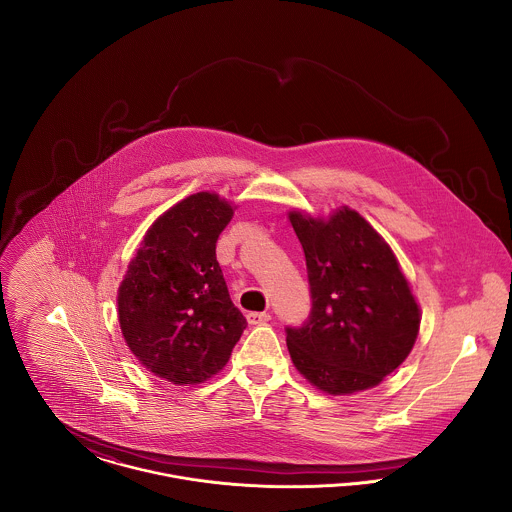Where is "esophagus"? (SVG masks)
<instances>
[{
    "label": "esophagus",
    "mask_w": 512,
    "mask_h": 512,
    "mask_svg": "<svg viewBox=\"0 0 512 512\" xmlns=\"http://www.w3.org/2000/svg\"><path fill=\"white\" fill-rule=\"evenodd\" d=\"M247 322L253 324V326H261V324H267L270 320L268 313H247Z\"/></svg>",
    "instance_id": "34e87169"
}]
</instances>
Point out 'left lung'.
Returning <instances> with one entry per match:
<instances>
[{
  "label": "left lung",
  "mask_w": 512,
  "mask_h": 512,
  "mask_svg": "<svg viewBox=\"0 0 512 512\" xmlns=\"http://www.w3.org/2000/svg\"><path fill=\"white\" fill-rule=\"evenodd\" d=\"M288 219L313 297L309 320L288 328L293 366L330 395L376 388L409 357L422 320L393 249L347 205L328 217L293 209Z\"/></svg>",
  "instance_id": "left-lung-1"
}]
</instances>
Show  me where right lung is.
<instances>
[{
	"mask_svg": "<svg viewBox=\"0 0 512 512\" xmlns=\"http://www.w3.org/2000/svg\"><path fill=\"white\" fill-rule=\"evenodd\" d=\"M234 203L188 195L147 228L117 292L122 338L140 365L176 386L220 372L244 332L217 261Z\"/></svg>",
	"mask_w": 512,
	"mask_h": 512,
	"instance_id": "add662e5",
	"label": "right lung"
}]
</instances>
